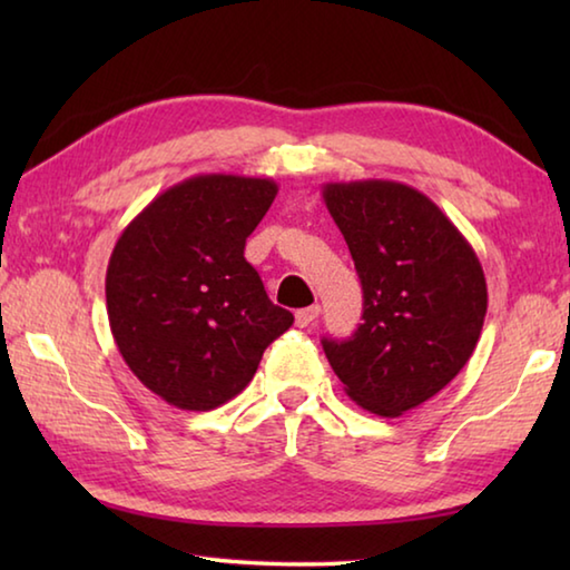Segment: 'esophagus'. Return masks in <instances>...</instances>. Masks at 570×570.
Returning <instances> with one entry per match:
<instances>
[{
    "mask_svg": "<svg viewBox=\"0 0 570 570\" xmlns=\"http://www.w3.org/2000/svg\"><path fill=\"white\" fill-rule=\"evenodd\" d=\"M320 312H322V306L320 304H312V306H306V308H298V312L294 314L296 316V326H308L312 324L316 316H320Z\"/></svg>",
    "mask_w": 570,
    "mask_h": 570,
    "instance_id": "esophagus-1",
    "label": "esophagus"
}]
</instances>
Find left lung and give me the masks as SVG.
Returning <instances> with one entry per match:
<instances>
[{
	"instance_id": "left-lung-1",
	"label": "left lung",
	"mask_w": 570,
	"mask_h": 570,
	"mask_svg": "<svg viewBox=\"0 0 570 570\" xmlns=\"http://www.w3.org/2000/svg\"><path fill=\"white\" fill-rule=\"evenodd\" d=\"M322 196L364 292V322L350 340H324V354L360 407L400 417L448 387L475 352L485 274L455 224L404 183H326Z\"/></svg>"
}]
</instances>
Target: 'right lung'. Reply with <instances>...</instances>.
Segmentation results:
<instances>
[{
  "instance_id": "right-lung-1",
  "label": "right lung",
  "mask_w": 570,
  "mask_h": 570,
  "mask_svg": "<svg viewBox=\"0 0 570 570\" xmlns=\"http://www.w3.org/2000/svg\"><path fill=\"white\" fill-rule=\"evenodd\" d=\"M276 193L272 178L193 176L153 198L112 248L105 298L115 344L173 407L206 412L234 400L294 324L244 258Z\"/></svg>"
}]
</instances>
